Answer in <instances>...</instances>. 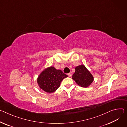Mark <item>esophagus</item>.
I'll list each match as a JSON object with an SVG mask.
<instances>
[{
  "label": "esophagus",
  "instance_id": "34e87169",
  "mask_svg": "<svg viewBox=\"0 0 127 127\" xmlns=\"http://www.w3.org/2000/svg\"><path fill=\"white\" fill-rule=\"evenodd\" d=\"M67 75H68V76L69 77H71V76H72L71 74V73H68V74H67Z\"/></svg>",
  "mask_w": 127,
  "mask_h": 127
}]
</instances>
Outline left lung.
I'll return each instance as SVG.
<instances>
[{
  "label": "left lung",
  "mask_w": 127,
  "mask_h": 127,
  "mask_svg": "<svg viewBox=\"0 0 127 127\" xmlns=\"http://www.w3.org/2000/svg\"><path fill=\"white\" fill-rule=\"evenodd\" d=\"M75 71L72 78L79 86L83 88H88L93 83L94 79L93 75L84 65L76 66Z\"/></svg>",
  "instance_id": "8db88e82"
}]
</instances>
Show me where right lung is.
Returning a JSON list of instances; mask_svg holds the SVG:
<instances>
[{
    "label": "right lung",
    "instance_id": "add662e5",
    "mask_svg": "<svg viewBox=\"0 0 127 127\" xmlns=\"http://www.w3.org/2000/svg\"><path fill=\"white\" fill-rule=\"evenodd\" d=\"M68 76L61 70H57L51 66L46 68L40 73L37 78L39 88L47 93L55 92L60 86L63 79Z\"/></svg>",
    "mask_w": 127,
    "mask_h": 127
}]
</instances>
